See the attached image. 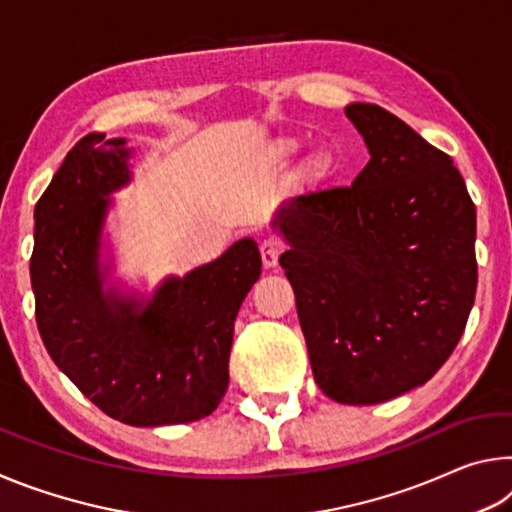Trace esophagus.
Wrapping results in <instances>:
<instances>
[{
	"label": "esophagus",
	"instance_id": "esophagus-1",
	"mask_svg": "<svg viewBox=\"0 0 512 512\" xmlns=\"http://www.w3.org/2000/svg\"><path fill=\"white\" fill-rule=\"evenodd\" d=\"M284 250V244L280 237H266L262 241V246H259V253H262V262H264V268H275L277 266V259H280Z\"/></svg>",
	"mask_w": 512,
	"mask_h": 512
}]
</instances>
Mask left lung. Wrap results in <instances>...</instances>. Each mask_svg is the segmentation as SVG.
I'll use <instances>...</instances> for the list:
<instances>
[{"mask_svg":"<svg viewBox=\"0 0 512 512\" xmlns=\"http://www.w3.org/2000/svg\"><path fill=\"white\" fill-rule=\"evenodd\" d=\"M345 115L370 160L350 187L282 205L273 223L320 391L379 404L449 359L474 305L476 210L447 153L375 103Z\"/></svg>","mask_w":512,"mask_h":512,"instance_id":"1","label":"left lung"}]
</instances>
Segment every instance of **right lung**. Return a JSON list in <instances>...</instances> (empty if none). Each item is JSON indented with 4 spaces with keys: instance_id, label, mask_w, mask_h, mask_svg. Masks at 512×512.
Here are the masks:
<instances>
[{
    "instance_id": "add662e5",
    "label": "right lung",
    "mask_w": 512,
    "mask_h": 512,
    "mask_svg": "<svg viewBox=\"0 0 512 512\" xmlns=\"http://www.w3.org/2000/svg\"><path fill=\"white\" fill-rule=\"evenodd\" d=\"M124 137L90 133L74 144L36 203L31 287L42 343L99 409L133 427L210 415L228 388L239 307L262 273L250 237L149 298L108 287L101 262L112 194L131 183Z\"/></svg>"
}]
</instances>
